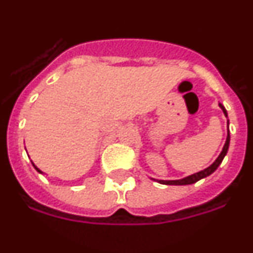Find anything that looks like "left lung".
Wrapping results in <instances>:
<instances>
[{"instance_id":"obj_1","label":"left lung","mask_w":253,"mask_h":253,"mask_svg":"<svg viewBox=\"0 0 253 253\" xmlns=\"http://www.w3.org/2000/svg\"><path fill=\"white\" fill-rule=\"evenodd\" d=\"M218 105H220V108L222 109V112H224L225 116L228 117V113H226V109L224 108V105H221V104H218ZM229 143H230V135H229V121H228V137H226L225 145H224V148H222V152L220 153V156L217 157V159H216L215 162L212 163L211 166L207 167V169H203V171H199V172H197V173H193V175L188 176V177H184V179H181V180H158V182H161V184H165V185H189V184H194V182L199 181L201 179H205V177H207V176L211 175L212 172H215L216 169L220 166V163L222 162V159H224V157L226 156V153H228Z\"/></svg>"}]
</instances>
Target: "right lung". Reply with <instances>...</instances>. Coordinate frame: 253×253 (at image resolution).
<instances>
[{"mask_svg":"<svg viewBox=\"0 0 253 253\" xmlns=\"http://www.w3.org/2000/svg\"><path fill=\"white\" fill-rule=\"evenodd\" d=\"M33 166H35V165H33ZM35 169H37L38 172H40V173H42V171H41V169H37V167H36V166H35Z\"/></svg>","mask_w":253,"mask_h":253,"instance_id":"obj_1","label":"right lung"}]
</instances>
